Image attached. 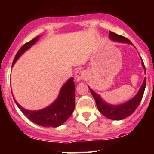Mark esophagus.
<instances>
[{
	"mask_svg": "<svg viewBox=\"0 0 154 154\" xmlns=\"http://www.w3.org/2000/svg\"><path fill=\"white\" fill-rule=\"evenodd\" d=\"M86 77V74L84 71H82V70H79L76 72L75 75V79L77 82H81L82 80H84Z\"/></svg>",
	"mask_w": 154,
	"mask_h": 154,
	"instance_id": "1",
	"label": "esophagus"
}]
</instances>
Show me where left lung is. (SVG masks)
Here are the masks:
<instances>
[{
  "mask_svg": "<svg viewBox=\"0 0 154 154\" xmlns=\"http://www.w3.org/2000/svg\"><path fill=\"white\" fill-rule=\"evenodd\" d=\"M109 38L111 40L115 41V42H123V43H128V44L133 45L132 42L129 39L126 38L121 36V35H116V33L111 32V31H109ZM142 65L143 67L144 68V69H145V65H144L143 62H142ZM145 73H146V69H145ZM146 78L145 77L142 86L140 87V89H139L137 94L133 99L126 102V103H123V104L116 105V106L106 103L100 97L99 95L96 93L90 88H89V89H90V92L92 93V96L95 99L96 106H97V108L99 110V112H101L103 115H104L106 117L109 118L110 119L121 120V119H123L125 118L128 117L129 116L131 115L137 109V108L138 107L140 103L141 100H142L144 90H145V88H146Z\"/></svg>",
  "mask_w": 154,
  "mask_h": 154,
  "instance_id": "8db88e82",
  "label": "left lung"
}]
</instances>
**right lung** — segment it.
Masks as SVG:
<instances>
[{
    "mask_svg": "<svg viewBox=\"0 0 154 154\" xmlns=\"http://www.w3.org/2000/svg\"><path fill=\"white\" fill-rule=\"evenodd\" d=\"M38 38L39 36L36 37L30 42L25 43L18 50L14 57L12 66L14 65L16 61L21 57L24 51L29 49L31 46L36 43ZM75 83L73 82V78L71 77L62 87L56 100L43 109L35 110V111L27 110L22 108L16 102L14 98V99L18 108L31 122L45 127H49V126L58 127L63 124L72 114L75 109Z\"/></svg>",
    "mask_w": 154,
    "mask_h": 154,
    "instance_id": "right-lung-1",
    "label": "right lung"
}]
</instances>
